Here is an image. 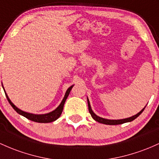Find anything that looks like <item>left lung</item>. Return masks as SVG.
I'll list each match as a JSON object with an SVG mask.
<instances>
[{"instance_id": "obj_1", "label": "left lung", "mask_w": 159, "mask_h": 159, "mask_svg": "<svg viewBox=\"0 0 159 159\" xmlns=\"http://www.w3.org/2000/svg\"><path fill=\"white\" fill-rule=\"evenodd\" d=\"M88 109H89V112H90V114L91 115L92 118H93L95 121L99 122V123H102V124H104V125H121V124H124V123H126V122H130V121H134L135 118H137V117H138L139 115L141 114V113L143 111V110L145 109L144 107L143 109H142L140 111H139V113H137V115H135V116H132V117H130V118H125V119H120V120H109V119H106V118H100V117L97 116V115L94 114V112L93 111H92L91 109V107H90V102H89L88 99Z\"/></svg>"}]
</instances>
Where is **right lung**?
I'll return each mask as SVG.
<instances>
[{
  "mask_svg": "<svg viewBox=\"0 0 159 159\" xmlns=\"http://www.w3.org/2000/svg\"><path fill=\"white\" fill-rule=\"evenodd\" d=\"M72 87L73 86H71L70 88L67 90V91H66V93L65 94V97H64L63 99H62V101L61 102L60 105L58 107H57L54 111H51V112H50V113H48V114H44V115L31 114V113H28V112H25V111L20 110V109H18V108H17L16 106L14 104H13V102L10 101V99H9L7 95L6 92H5V95H6L7 99L8 102H10V104L11 105L12 107L14 109V110L16 111L17 113H19V114L21 115V116L25 117V118H28V119L31 120V121H34V122H38V123H49V122H52V121H56L57 118H60L61 114H62V109H63L64 103H65L66 99H67L68 96H69V93H70Z\"/></svg>",
  "mask_w": 159,
  "mask_h": 159,
  "instance_id": "right-lung-1",
  "label": "right lung"
}]
</instances>
